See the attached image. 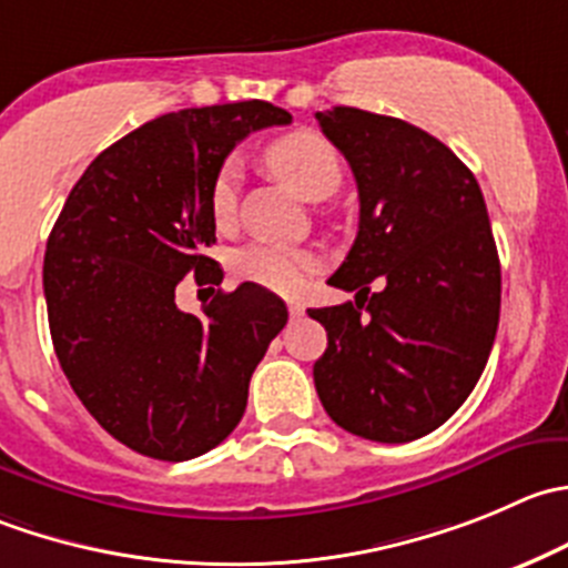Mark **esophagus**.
<instances>
[{
  "label": "esophagus",
  "mask_w": 568,
  "mask_h": 568,
  "mask_svg": "<svg viewBox=\"0 0 568 568\" xmlns=\"http://www.w3.org/2000/svg\"><path fill=\"white\" fill-rule=\"evenodd\" d=\"M288 313H291V318L305 316V305H302V302H288Z\"/></svg>",
  "instance_id": "1"
}]
</instances>
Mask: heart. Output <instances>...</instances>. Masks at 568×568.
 Wrapping results in <instances>:
<instances>
[{"label":"heart","mask_w":568,"mask_h":568,"mask_svg":"<svg viewBox=\"0 0 568 568\" xmlns=\"http://www.w3.org/2000/svg\"><path fill=\"white\" fill-rule=\"evenodd\" d=\"M266 166L296 196L307 202L327 200L344 178L335 146L311 130L291 132L268 144ZM235 200H239V163L230 158L213 174L211 191H207V207L219 227H227L233 222ZM233 272L235 277L274 291V294H296L316 272V257L300 246L246 244L233 255Z\"/></svg>","instance_id":"1"}]
</instances>
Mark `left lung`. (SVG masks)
I'll list each match as a JSON object with an SVG mask.
<instances>
[{
  "mask_svg": "<svg viewBox=\"0 0 568 568\" xmlns=\"http://www.w3.org/2000/svg\"><path fill=\"white\" fill-rule=\"evenodd\" d=\"M316 119L355 174L361 222L329 277L355 302L307 311L327 329L313 383L352 436L416 442L464 405L491 355L503 274L486 200L430 132L357 108Z\"/></svg>",
  "mask_w": 568,
  "mask_h": 568,
  "instance_id": "1",
  "label": "left lung"
}]
</instances>
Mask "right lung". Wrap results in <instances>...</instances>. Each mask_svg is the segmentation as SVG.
Returning <instances> with one entry per match:
<instances>
[{
  "instance_id": "1",
  "label": "right lung",
  "mask_w": 568,
  "mask_h": 568,
  "mask_svg": "<svg viewBox=\"0 0 568 568\" xmlns=\"http://www.w3.org/2000/svg\"><path fill=\"white\" fill-rule=\"evenodd\" d=\"M291 124L268 102L189 108L146 121L93 158L43 255L49 333L85 410L124 447L191 460L219 447L246 410L250 377L288 307L241 283L180 312L185 273L222 283L207 207L213 174L250 132Z\"/></svg>"
}]
</instances>
